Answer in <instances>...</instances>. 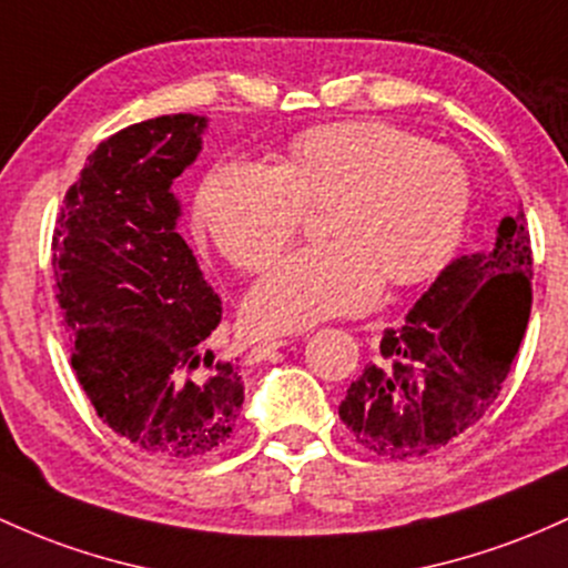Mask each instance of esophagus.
<instances>
[{
    "label": "esophagus",
    "mask_w": 568,
    "mask_h": 568,
    "mask_svg": "<svg viewBox=\"0 0 568 568\" xmlns=\"http://www.w3.org/2000/svg\"><path fill=\"white\" fill-rule=\"evenodd\" d=\"M285 345H291V339H285V336H270V339H261L258 345L251 351V358L261 361V358H266L272 351H280V347H285Z\"/></svg>",
    "instance_id": "esophagus-1"
}]
</instances>
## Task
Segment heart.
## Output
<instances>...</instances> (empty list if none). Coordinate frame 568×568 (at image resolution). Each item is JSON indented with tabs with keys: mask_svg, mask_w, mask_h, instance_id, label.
Segmentation results:
<instances>
[{
	"mask_svg": "<svg viewBox=\"0 0 568 568\" xmlns=\"http://www.w3.org/2000/svg\"><path fill=\"white\" fill-rule=\"evenodd\" d=\"M471 183L450 148L383 121L298 134L283 164L229 159L204 180L196 215L236 270H261L294 240L307 207H328L332 242L280 258L245 298L258 332H298L369 310L383 285L445 270L464 236Z\"/></svg>",
	"mask_w": 568,
	"mask_h": 568,
	"instance_id": "obj_1",
	"label": "heart"
}]
</instances>
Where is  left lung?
Returning <instances> with one entry per match:
<instances>
[{"label": "left lung", "mask_w": 568, "mask_h": 568, "mask_svg": "<svg viewBox=\"0 0 568 568\" xmlns=\"http://www.w3.org/2000/svg\"><path fill=\"white\" fill-rule=\"evenodd\" d=\"M531 236L523 207L498 223L494 251L450 261L402 328L347 388L339 417L390 460L439 450L488 413L531 315Z\"/></svg>", "instance_id": "8db88e82"}]
</instances>
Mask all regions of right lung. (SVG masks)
<instances>
[{
    "label": "right lung",
    "mask_w": 568,
    "mask_h": 568,
    "mask_svg": "<svg viewBox=\"0 0 568 568\" xmlns=\"http://www.w3.org/2000/svg\"><path fill=\"white\" fill-rule=\"evenodd\" d=\"M204 129V115L178 112L112 134L53 232L55 298L85 396L136 450L183 464L223 450L245 402L240 366L207 351L221 298L178 234L172 183Z\"/></svg>",
    "instance_id": "right-lung-1"
}]
</instances>
